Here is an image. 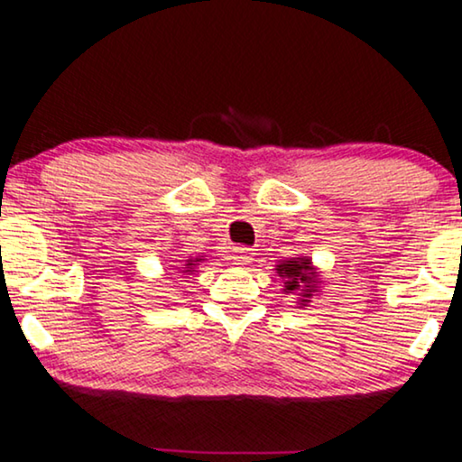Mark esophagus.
Returning <instances> with one entry per match:
<instances>
[{"label": "esophagus", "instance_id": "1", "mask_svg": "<svg viewBox=\"0 0 462 462\" xmlns=\"http://www.w3.org/2000/svg\"><path fill=\"white\" fill-rule=\"evenodd\" d=\"M253 250L250 248H236L233 250V261L237 263V265H248V263H253Z\"/></svg>", "mask_w": 462, "mask_h": 462}]
</instances>
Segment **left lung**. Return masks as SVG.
Here are the masks:
<instances>
[{
  "label": "left lung",
  "instance_id": "8db88e82",
  "mask_svg": "<svg viewBox=\"0 0 462 462\" xmlns=\"http://www.w3.org/2000/svg\"><path fill=\"white\" fill-rule=\"evenodd\" d=\"M275 272L280 278H284V292H299V305H308L311 295L319 291V275L308 256L280 263L275 265Z\"/></svg>",
  "mask_w": 462,
  "mask_h": 462
}]
</instances>
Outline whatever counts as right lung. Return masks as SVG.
Returning <instances> with one entry per match:
<instances>
[{"mask_svg":"<svg viewBox=\"0 0 462 462\" xmlns=\"http://www.w3.org/2000/svg\"><path fill=\"white\" fill-rule=\"evenodd\" d=\"M203 259H189L187 261V267H182L184 269V272L182 273H189V272H195V265H197V263H201Z\"/></svg>","mask_w":462,"mask_h":462,"instance_id":"right-lung-1","label":"right lung"}]
</instances>
